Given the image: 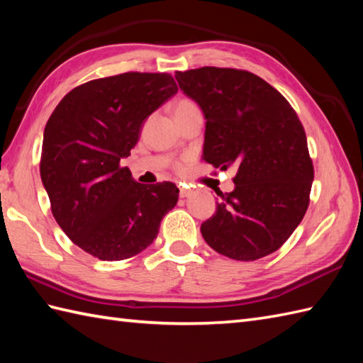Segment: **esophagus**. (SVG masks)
<instances>
[{
	"instance_id": "esophagus-1",
	"label": "esophagus",
	"mask_w": 363,
	"mask_h": 363,
	"mask_svg": "<svg viewBox=\"0 0 363 363\" xmlns=\"http://www.w3.org/2000/svg\"><path fill=\"white\" fill-rule=\"evenodd\" d=\"M191 195V189H189V187H181L179 189V196L181 198H187V196H190Z\"/></svg>"
}]
</instances>
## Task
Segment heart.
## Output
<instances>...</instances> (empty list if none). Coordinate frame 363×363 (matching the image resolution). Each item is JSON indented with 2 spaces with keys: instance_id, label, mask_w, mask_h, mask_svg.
Wrapping results in <instances>:
<instances>
[{
  "instance_id": "obj_1",
  "label": "heart",
  "mask_w": 363,
  "mask_h": 363,
  "mask_svg": "<svg viewBox=\"0 0 363 363\" xmlns=\"http://www.w3.org/2000/svg\"><path fill=\"white\" fill-rule=\"evenodd\" d=\"M198 109V106L191 101V99L187 98H182V99H177V101L173 104V115L177 117V115H182L189 111H194Z\"/></svg>"
}]
</instances>
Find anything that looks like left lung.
Wrapping results in <instances>:
<instances>
[{
	"instance_id": "1",
	"label": "left lung",
	"mask_w": 363,
	"mask_h": 363,
	"mask_svg": "<svg viewBox=\"0 0 363 363\" xmlns=\"http://www.w3.org/2000/svg\"><path fill=\"white\" fill-rule=\"evenodd\" d=\"M206 118L203 159L237 167L235 189L201 225L207 245L235 260L279 250L309 207L313 165L296 112L259 76L235 68L176 72Z\"/></svg>"
}]
</instances>
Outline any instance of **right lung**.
<instances>
[{
    "label": "right lung",
    "mask_w": 363,
    "mask_h": 363,
    "mask_svg": "<svg viewBox=\"0 0 363 363\" xmlns=\"http://www.w3.org/2000/svg\"><path fill=\"white\" fill-rule=\"evenodd\" d=\"M176 91L168 73L94 79L68 91L46 123L40 176L51 212L68 238L99 260L148 248L177 203L173 182L145 186L120 165L143 121Z\"/></svg>",
    "instance_id": "right-lung-1"
}]
</instances>
